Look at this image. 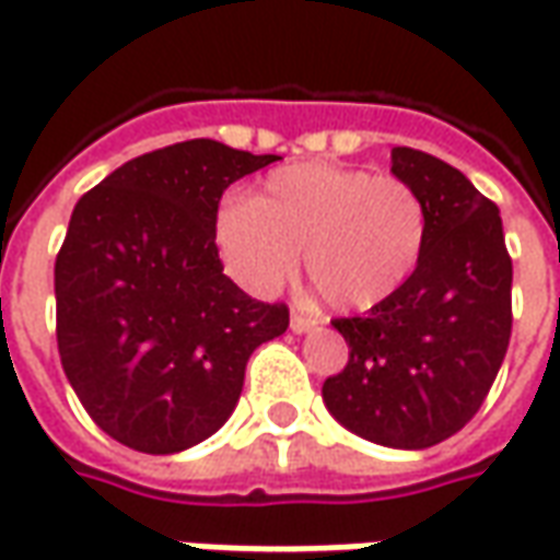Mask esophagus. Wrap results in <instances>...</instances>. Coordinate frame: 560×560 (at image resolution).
Masks as SVG:
<instances>
[{
  "mask_svg": "<svg viewBox=\"0 0 560 560\" xmlns=\"http://www.w3.org/2000/svg\"><path fill=\"white\" fill-rule=\"evenodd\" d=\"M316 319H313V316H307V313H301V311H295L292 313V319H289V328H292V331H295V335H301V331H311V328H316Z\"/></svg>",
  "mask_w": 560,
  "mask_h": 560,
  "instance_id": "esophagus-1",
  "label": "esophagus"
}]
</instances>
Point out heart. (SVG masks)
Wrapping results in <instances>:
<instances>
[{
	"mask_svg": "<svg viewBox=\"0 0 560 560\" xmlns=\"http://www.w3.org/2000/svg\"><path fill=\"white\" fill-rule=\"evenodd\" d=\"M425 205L392 174L301 162L268 174L259 192L225 201L217 247L237 283L271 295L304 253L313 289L337 311H371L416 271L425 247Z\"/></svg>",
	"mask_w": 560,
	"mask_h": 560,
	"instance_id": "1",
	"label": "heart"
}]
</instances>
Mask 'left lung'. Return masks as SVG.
<instances>
[{"label": "left lung", "instance_id": "1", "mask_svg": "<svg viewBox=\"0 0 560 560\" xmlns=\"http://www.w3.org/2000/svg\"><path fill=\"white\" fill-rule=\"evenodd\" d=\"M392 174L425 205V247L404 287L335 328L350 362L323 400L352 434L428 450L462 431L489 395L513 331V259L498 205L438 156L395 147Z\"/></svg>", "mask_w": 560, "mask_h": 560}]
</instances>
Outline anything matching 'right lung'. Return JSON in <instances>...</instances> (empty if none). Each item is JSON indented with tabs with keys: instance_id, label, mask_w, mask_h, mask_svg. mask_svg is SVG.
Here are the masks:
<instances>
[{
	"instance_id": "obj_1",
	"label": "right lung",
	"mask_w": 560,
	"mask_h": 560,
	"mask_svg": "<svg viewBox=\"0 0 560 560\" xmlns=\"http://www.w3.org/2000/svg\"><path fill=\"white\" fill-rule=\"evenodd\" d=\"M277 160L192 138L126 162L74 205L54 268L59 362L122 446L172 455L208 440L253 350L289 328L287 304L249 299L217 249L225 189Z\"/></svg>"
}]
</instances>
